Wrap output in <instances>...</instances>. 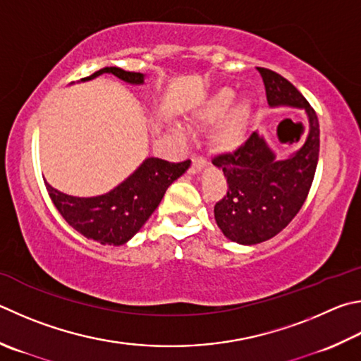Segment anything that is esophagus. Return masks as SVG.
<instances>
[{
  "instance_id": "1",
  "label": "esophagus",
  "mask_w": 361,
  "mask_h": 361,
  "mask_svg": "<svg viewBox=\"0 0 361 361\" xmlns=\"http://www.w3.org/2000/svg\"><path fill=\"white\" fill-rule=\"evenodd\" d=\"M207 167V161L203 158H199V156H195L192 158V166H191V173H200L203 169Z\"/></svg>"
}]
</instances>
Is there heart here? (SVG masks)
I'll list each match as a JSON object with an SVG mask.
<instances>
[{"instance_id": "1", "label": "heart", "mask_w": 361, "mask_h": 361, "mask_svg": "<svg viewBox=\"0 0 361 361\" xmlns=\"http://www.w3.org/2000/svg\"><path fill=\"white\" fill-rule=\"evenodd\" d=\"M237 99V91L231 87H222L213 91L191 110L194 123L212 126L209 143L214 152L232 154L245 145L247 139L249 121L252 115V104L249 99ZM173 133L183 135L181 126H173Z\"/></svg>"}]
</instances>
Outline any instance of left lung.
<instances>
[{
    "label": "left lung",
    "instance_id": "8db88e82",
    "mask_svg": "<svg viewBox=\"0 0 361 361\" xmlns=\"http://www.w3.org/2000/svg\"><path fill=\"white\" fill-rule=\"evenodd\" d=\"M271 109L305 110L306 137L290 154L278 156L265 135L255 130L233 154H222L213 166L227 178V195L214 205L216 224L238 245H257L278 235L297 216L310 192L320 147L317 115L303 94L276 72L257 68Z\"/></svg>",
    "mask_w": 361,
    "mask_h": 361
}]
</instances>
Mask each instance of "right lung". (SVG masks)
I'll use <instances>...</instances> for the list:
<instances>
[{
    "label": "right lung",
    "mask_w": 361,
    "mask_h": 361,
    "mask_svg": "<svg viewBox=\"0 0 361 361\" xmlns=\"http://www.w3.org/2000/svg\"><path fill=\"white\" fill-rule=\"evenodd\" d=\"M102 74H112L124 83H145V74L129 72L121 68H102L93 75L82 78L88 82ZM191 161L169 162L159 158H147L126 180L112 191L94 197H75L58 191L45 181L51 202L60 214L85 238L101 245H126L161 203L167 188L186 172Z\"/></svg>",
    "instance_id": "1"
}]
</instances>
